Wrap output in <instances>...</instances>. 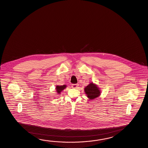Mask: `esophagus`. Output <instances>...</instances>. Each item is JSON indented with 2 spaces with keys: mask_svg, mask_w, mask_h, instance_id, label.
Instances as JSON below:
<instances>
[{
  "mask_svg": "<svg viewBox=\"0 0 148 148\" xmlns=\"http://www.w3.org/2000/svg\"><path fill=\"white\" fill-rule=\"evenodd\" d=\"M78 86H79L78 84H73L72 85V88H74V89H77L78 88Z\"/></svg>",
  "mask_w": 148,
  "mask_h": 148,
  "instance_id": "34e87169",
  "label": "esophagus"
}]
</instances>
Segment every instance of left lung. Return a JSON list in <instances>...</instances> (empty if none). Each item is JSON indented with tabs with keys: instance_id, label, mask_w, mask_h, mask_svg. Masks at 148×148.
<instances>
[{
	"instance_id": "1",
	"label": "left lung",
	"mask_w": 148,
	"mask_h": 148,
	"mask_svg": "<svg viewBox=\"0 0 148 148\" xmlns=\"http://www.w3.org/2000/svg\"><path fill=\"white\" fill-rule=\"evenodd\" d=\"M84 91L87 97L90 100L96 98L100 95V90L97 85L93 83H90L88 86H86L84 88Z\"/></svg>"
}]
</instances>
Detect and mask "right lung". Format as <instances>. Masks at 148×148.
<instances>
[{"instance_id": "1", "label": "right lung", "mask_w": 148, "mask_h": 148, "mask_svg": "<svg viewBox=\"0 0 148 148\" xmlns=\"http://www.w3.org/2000/svg\"><path fill=\"white\" fill-rule=\"evenodd\" d=\"M66 88V85H63V86H56V91L57 93L59 95L61 92L63 90L65 89Z\"/></svg>"}]
</instances>
